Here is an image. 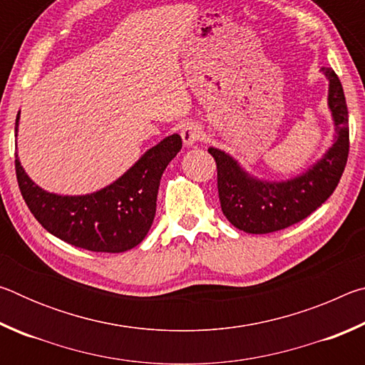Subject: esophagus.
Returning a JSON list of instances; mask_svg holds the SVG:
<instances>
[{
	"instance_id": "esophagus-1",
	"label": "esophagus",
	"mask_w": 365,
	"mask_h": 365,
	"mask_svg": "<svg viewBox=\"0 0 365 365\" xmlns=\"http://www.w3.org/2000/svg\"><path fill=\"white\" fill-rule=\"evenodd\" d=\"M180 135L185 146H193L201 138V127L195 122H188L183 125Z\"/></svg>"
}]
</instances>
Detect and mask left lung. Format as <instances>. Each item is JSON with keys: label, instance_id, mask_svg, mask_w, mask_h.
Here are the masks:
<instances>
[{"label": "left lung", "instance_id": "8db88e82", "mask_svg": "<svg viewBox=\"0 0 365 365\" xmlns=\"http://www.w3.org/2000/svg\"><path fill=\"white\" fill-rule=\"evenodd\" d=\"M329 80V109L335 140L319 160L288 180H262L246 172L230 154L211 146L217 164L220 207L233 227L246 233H272L311 215L329 200L343 175L349 153L348 106L341 82L333 69L322 67Z\"/></svg>", "mask_w": 365, "mask_h": 365}]
</instances>
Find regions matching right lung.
Segmentation results:
<instances>
[{"mask_svg": "<svg viewBox=\"0 0 365 365\" xmlns=\"http://www.w3.org/2000/svg\"><path fill=\"white\" fill-rule=\"evenodd\" d=\"M21 110L16 117V137ZM182 150V137L169 135L148 150L108 187L88 195H56L38 187L16 153V175L30 212L43 228L77 248L123 252L143 242L156 214L159 182Z\"/></svg>", "mask_w": 365, "mask_h": 365, "instance_id": "obj_1", "label": "right lung"}]
</instances>
